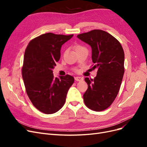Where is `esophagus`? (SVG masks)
<instances>
[{
    "label": "esophagus",
    "mask_w": 147,
    "mask_h": 147,
    "mask_svg": "<svg viewBox=\"0 0 147 147\" xmlns=\"http://www.w3.org/2000/svg\"><path fill=\"white\" fill-rule=\"evenodd\" d=\"M75 80L77 82H81V81L83 80V78L80 77H75Z\"/></svg>",
    "instance_id": "1"
}]
</instances>
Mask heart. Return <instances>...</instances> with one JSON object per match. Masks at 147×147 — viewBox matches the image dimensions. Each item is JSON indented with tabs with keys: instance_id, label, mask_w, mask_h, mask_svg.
I'll return each instance as SVG.
<instances>
[{
	"instance_id": "1",
	"label": "heart",
	"mask_w": 147,
	"mask_h": 147,
	"mask_svg": "<svg viewBox=\"0 0 147 147\" xmlns=\"http://www.w3.org/2000/svg\"><path fill=\"white\" fill-rule=\"evenodd\" d=\"M81 48H83V47H82L80 45H77L76 47H75V50H78V49Z\"/></svg>"
}]
</instances>
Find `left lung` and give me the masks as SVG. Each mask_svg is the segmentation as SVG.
<instances>
[{
	"instance_id": "left-lung-1",
	"label": "left lung",
	"mask_w": 147,
	"mask_h": 147,
	"mask_svg": "<svg viewBox=\"0 0 147 147\" xmlns=\"http://www.w3.org/2000/svg\"><path fill=\"white\" fill-rule=\"evenodd\" d=\"M77 37L91 47L92 69H97L94 79L84 78L88 88L83 100L88 108L101 112L112 105L119 92L124 72L123 49L116 38L102 30H92Z\"/></svg>"
}]
</instances>
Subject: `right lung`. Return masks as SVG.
Here are the masks:
<instances>
[{
    "label": "right lung",
    "instance_id": "add662e5",
    "mask_svg": "<svg viewBox=\"0 0 147 147\" xmlns=\"http://www.w3.org/2000/svg\"><path fill=\"white\" fill-rule=\"evenodd\" d=\"M73 35L46 33L33 38L26 47L22 77L30 100L43 113H54L63 107L74 82L69 75L54 78L52 70L60 59L62 45Z\"/></svg>",
    "mask_w": 147,
    "mask_h": 147
}]
</instances>
